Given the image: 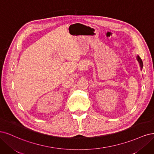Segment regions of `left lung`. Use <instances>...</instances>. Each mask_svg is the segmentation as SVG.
I'll list each match as a JSON object with an SVG mask.
<instances>
[{
  "instance_id": "8db88e82",
  "label": "left lung",
  "mask_w": 154,
  "mask_h": 154,
  "mask_svg": "<svg viewBox=\"0 0 154 154\" xmlns=\"http://www.w3.org/2000/svg\"><path fill=\"white\" fill-rule=\"evenodd\" d=\"M136 59H137V61L139 62V64H140V67H141V70H142V68H143V61H142V60H141V59L140 58V57L138 55H137V56H136Z\"/></svg>"
}]
</instances>
